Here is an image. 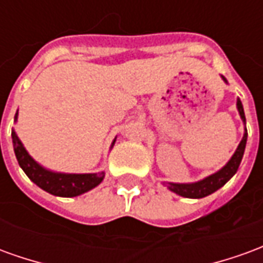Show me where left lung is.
I'll return each mask as SVG.
<instances>
[{"label":"left lung","mask_w":263,"mask_h":263,"mask_svg":"<svg viewBox=\"0 0 263 263\" xmlns=\"http://www.w3.org/2000/svg\"><path fill=\"white\" fill-rule=\"evenodd\" d=\"M237 108L238 111H239L241 118H242V121L245 122V114H243L242 104H241L239 100L237 101ZM247 137H248V134L245 132V135H243L242 141L238 145L235 154L232 155L231 160H230L220 172H217L214 175L205 177L201 182L192 183V184L169 183V189H171L172 192H175L176 194H179V196H183V197L187 198H201L217 192L218 189L222 187V186L237 173L238 167H239V163H241V160H242L243 151H245V145H247Z\"/></svg>","instance_id":"left-lung-1"}]
</instances>
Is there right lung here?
Wrapping results in <instances>:
<instances>
[{
	"instance_id": "obj_1",
	"label": "right lung",
	"mask_w": 263,
	"mask_h": 263,
	"mask_svg": "<svg viewBox=\"0 0 263 263\" xmlns=\"http://www.w3.org/2000/svg\"><path fill=\"white\" fill-rule=\"evenodd\" d=\"M11 135H12L15 156L22 171L25 172L26 176L36 186L43 189L48 193L60 196V197H74L98 186L104 179V172L88 173V175H65V173H53V172L46 171L42 166L37 165L28 155L24 145L21 143L20 138L16 137L14 131Z\"/></svg>"
}]
</instances>
